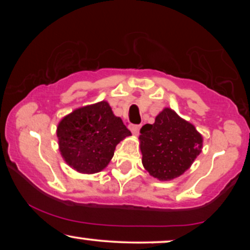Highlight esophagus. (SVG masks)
I'll return each instance as SVG.
<instances>
[{
  "label": "esophagus",
  "instance_id": "1",
  "mask_svg": "<svg viewBox=\"0 0 250 250\" xmlns=\"http://www.w3.org/2000/svg\"><path fill=\"white\" fill-rule=\"evenodd\" d=\"M128 128L131 129L132 134H134V135H138V134H139V132H140V128H141V126H140V125H134V124H131V125L128 126Z\"/></svg>",
  "mask_w": 250,
  "mask_h": 250
}]
</instances>
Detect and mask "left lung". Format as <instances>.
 Instances as JSON below:
<instances>
[{
  "label": "left lung",
  "instance_id": "1",
  "mask_svg": "<svg viewBox=\"0 0 250 250\" xmlns=\"http://www.w3.org/2000/svg\"><path fill=\"white\" fill-rule=\"evenodd\" d=\"M139 136L142 164L159 181L176 179L188 170L203 149V135L173 109L164 108Z\"/></svg>",
  "mask_w": 250,
  "mask_h": 250
}]
</instances>
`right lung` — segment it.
<instances>
[{
	"instance_id": "add662e5",
	"label": "right lung",
	"mask_w": 250,
	"mask_h": 250,
	"mask_svg": "<svg viewBox=\"0 0 250 250\" xmlns=\"http://www.w3.org/2000/svg\"><path fill=\"white\" fill-rule=\"evenodd\" d=\"M131 135L107 101L75 109L57 126L58 145L67 165L82 174L101 172L114 157L116 146Z\"/></svg>"
}]
</instances>
